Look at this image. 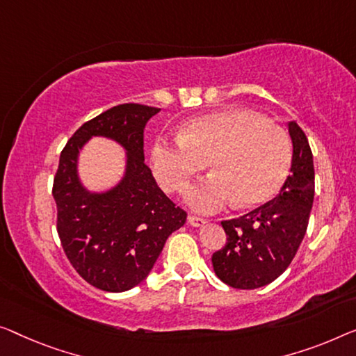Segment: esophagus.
<instances>
[{"instance_id":"1","label":"esophagus","mask_w":356,"mask_h":356,"mask_svg":"<svg viewBox=\"0 0 356 356\" xmlns=\"http://www.w3.org/2000/svg\"><path fill=\"white\" fill-rule=\"evenodd\" d=\"M188 222H190V225H193V227H203L204 224H208V220L203 219V217H198V216H188Z\"/></svg>"}]
</instances>
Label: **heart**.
Here are the masks:
<instances>
[{
  "mask_svg": "<svg viewBox=\"0 0 356 356\" xmlns=\"http://www.w3.org/2000/svg\"><path fill=\"white\" fill-rule=\"evenodd\" d=\"M293 147L284 129L264 116L227 108L198 116L176 139L158 137L153 174L168 193H179L209 164L212 174L187 192V203L214 212L235 201L240 208L268 203L288 179Z\"/></svg>",
  "mask_w": 356,
  "mask_h": 356,
  "instance_id": "1",
  "label": "heart"
}]
</instances>
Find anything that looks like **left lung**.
<instances>
[{
    "mask_svg": "<svg viewBox=\"0 0 356 356\" xmlns=\"http://www.w3.org/2000/svg\"><path fill=\"white\" fill-rule=\"evenodd\" d=\"M293 164L272 201L232 220H222L227 243L212 254L220 281L235 289H256L277 280L293 262L309 225L315 169L305 132L291 121Z\"/></svg>",
    "mask_w": 356,
    "mask_h": 356,
    "instance_id": "1",
    "label": "left lung"
}]
</instances>
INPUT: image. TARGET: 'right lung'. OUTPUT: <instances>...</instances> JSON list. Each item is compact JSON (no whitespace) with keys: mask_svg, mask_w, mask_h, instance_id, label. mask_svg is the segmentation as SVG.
I'll use <instances>...</instances> for the list:
<instances>
[{"mask_svg":"<svg viewBox=\"0 0 356 356\" xmlns=\"http://www.w3.org/2000/svg\"><path fill=\"white\" fill-rule=\"evenodd\" d=\"M158 111L116 105L78 127L60 153L52 185L60 245L79 277L107 293H123L145 280L168 236L187 220L144 161V127ZM92 135L115 138L128 150L125 179L102 195L86 193L76 176L79 148Z\"/></svg>","mask_w":356,"mask_h":356,"instance_id":"right-lung-1","label":"right lung"}]
</instances>
